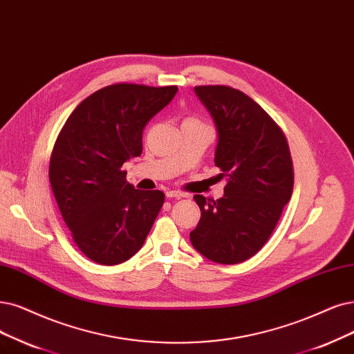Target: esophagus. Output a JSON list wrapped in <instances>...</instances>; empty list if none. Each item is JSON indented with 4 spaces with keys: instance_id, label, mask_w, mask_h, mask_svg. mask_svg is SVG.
Masks as SVG:
<instances>
[{
    "instance_id": "1",
    "label": "esophagus",
    "mask_w": 354,
    "mask_h": 354,
    "mask_svg": "<svg viewBox=\"0 0 354 354\" xmlns=\"http://www.w3.org/2000/svg\"><path fill=\"white\" fill-rule=\"evenodd\" d=\"M166 197L167 198H175V200H179L182 197H185V194H182L179 191H166Z\"/></svg>"
}]
</instances>
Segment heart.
I'll list each match as a JSON object with an SVG mask.
<instances>
[{
	"mask_svg": "<svg viewBox=\"0 0 354 354\" xmlns=\"http://www.w3.org/2000/svg\"><path fill=\"white\" fill-rule=\"evenodd\" d=\"M187 121H195V120H187Z\"/></svg>",
	"mask_w": 354,
	"mask_h": 354,
	"instance_id": "b5f03b06",
	"label": "heart"
}]
</instances>
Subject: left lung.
<instances>
[{"label":"left lung","mask_w":354,"mask_h":354,"mask_svg":"<svg viewBox=\"0 0 354 354\" xmlns=\"http://www.w3.org/2000/svg\"><path fill=\"white\" fill-rule=\"evenodd\" d=\"M194 91L214 121V163L226 187L218 200L194 195L201 218L189 239L210 261L238 264L266 245L292 197L289 146L279 125L242 91L227 86Z\"/></svg>","instance_id":"1"}]
</instances>
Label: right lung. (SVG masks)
Listing matches in <instances>:
<instances>
[{"label":"right lung","instance_id":"add662e5","mask_svg":"<svg viewBox=\"0 0 354 354\" xmlns=\"http://www.w3.org/2000/svg\"><path fill=\"white\" fill-rule=\"evenodd\" d=\"M176 86L112 84L84 99L62 127L49 180L75 245L102 266L136 255L165 201L136 189L122 165L142 151V129L176 95Z\"/></svg>","mask_w":354,"mask_h":354}]
</instances>
